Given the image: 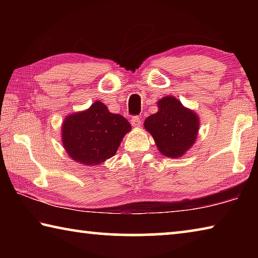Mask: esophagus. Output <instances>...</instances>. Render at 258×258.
I'll return each instance as SVG.
<instances>
[{
  "label": "esophagus",
  "instance_id": "34e87169",
  "mask_svg": "<svg viewBox=\"0 0 258 258\" xmlns=\"http://www.w3.org/2000/svg\"><path fill=\"white\" fill-rule=\"evenodd\" d=\"M142 120H141V117L139 116H133L132 118H131V124H132L134 127H139L140 125H141Z\"/></svg>",
  "mask_w": 258,
  "mask_h": 258
}]
</instances>
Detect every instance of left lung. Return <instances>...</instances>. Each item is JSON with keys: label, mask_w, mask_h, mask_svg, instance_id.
I'll return each mask as SVG.
<instances>
[{"label": "left lung", "mask_w": 258, "mask_h": 258, "mask_svg": "<svg viewBox=\"0 0 258 258\" xmlns=\"http://www.w3.org/2000/svg\"><path fill=\"white\" fill-rule=\"evenodd\" d=\"M158 111L145 120L161 154L177 158L190 149L197 139L199 119L177 99L165 97L158 101Z\"/></svg>", "instance_id": "1"}]
</instances>
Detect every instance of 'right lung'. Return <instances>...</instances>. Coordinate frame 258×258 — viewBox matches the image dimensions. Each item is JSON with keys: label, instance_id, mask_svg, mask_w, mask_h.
Instances as JSON below:
<instances>
[{"label": "right lung", "instance_id": "1", "mask_svg": "<svg viewBox=\"0 0 258 258\" xmlns=\"http://www.w3.org/2000/svg\"><path fill=\"white\" fill-rule=\"evenodd\" d=\"M131 125L123 116L111 113L97 101L85 111L73 113L62 125V143L74 160L99 165L116 154Z\"/></svg>", "mask_w": 258, "mask_h": 258}]
</instances>
